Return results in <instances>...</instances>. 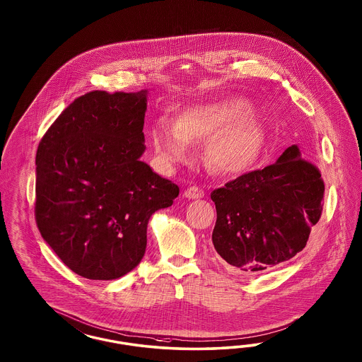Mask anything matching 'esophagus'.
<instances>
[{
	"instance_id": "1",
	"label": "esophagus",
	"mask_w": 362,
	"mask_h": 362,
	"mask_svg": "<svg viewBox=\"0 0 362 362\" xmlns=\"http://www.w3.org/2000/svg\"><path fill=\"white\" fill-rule=\"evenodd\" d=\"M183 195L187 199H202V197H204V191L202 188H199V187H189V188H187Z\"/></svg>"
}]
</instances>
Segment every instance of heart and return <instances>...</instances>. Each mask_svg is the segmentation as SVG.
<instances>
[{"instance_id": "heart-1", "label": "heart", "mask_w": 362, "mask_h": 362, "mask_svg": "<svg viewBox=\"0 0 362 362\" xmlns=\"http://www.w3.org/2000/svg\"><path fill=\"white\" fill-rule=\"evenodd\" d=\"M253 110L252 102L240 97L191 106L174 123L153 122L148 138L165 168L187 162L189 144L207 143L206 159L211 168L223 174H241L256 163L265 144L264 123Z\"/></svg>"}]
</instances>
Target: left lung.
<instances>
[{
	"mask_svg": "<svg viewBox=\"0 0 362 362\" xmlns=\"http://www.w3.org/2000/svg\"><path fill=\"white\" fill-rule=\"evenodd\" d=\"M322 197L320 171L292 144L274 165L211 194L218 216L214 247L228 267L247 274L286 262L305 248Z\"/></svg>",
	"mask_w": 362,
	"mask_h": 362,
	"instance_id": "obj_1",
	"label": "left lung"
}]
</instances>
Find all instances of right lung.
<instances>
[{
	"label": "right lung",
	"mask_w": 362,
	"mask_h": 362,
	"mask_svg": "<svg viewBox=\"0 0 362 362\" xmlns=\"http://www.w3.org/2000/svg\"><path fill=\"white\" fill-rule=\"evenodd\" d=\"M148 90L91 91L46 132L35 159V219L73 272L114 280L141 263L147 224L179 187L141 160Z\"/></svg>",
	"instance_id": "1"
}]
</instances>
